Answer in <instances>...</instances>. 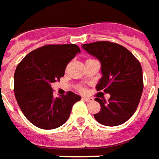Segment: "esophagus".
Instances as JSON below:
<instances>
[{
  "label": "esophagus",
  "instance_id": "esophagus-1",
  "mask_svg": "<svg viewBox=\"0 0 159 159\" xmlns=\"http://www.w3.org/2000/svg\"><path fill=\"white\" fill-rule=\"evenodd\" d=\"M82 100H83L84 102H90L93 101L92 98H89V97H82Z\"/></svg>",
  "mask_w": 159,
  "mask_h": 159
}]
</instances>
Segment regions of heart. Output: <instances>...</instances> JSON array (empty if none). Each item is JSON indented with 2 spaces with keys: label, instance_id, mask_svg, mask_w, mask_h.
I'll return each instance as SVG.
<instances>
[{
  "label": "heart",
  "instance_id": "1",
  "mask_svg": "<svg viewBox=\"0 0 159 159\" xmlns=\"http://www.w3.org/2000/svg\"><path fill=\"white\" fill-rule=\"evenodd\" d=\"M81 90H83V89H81Z\"/></svg>",
  "mask_w": 159,
  "mask_h": 159
}]
</instances>
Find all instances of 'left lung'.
<instances>
[{
	"label": "left lung",
	"mask_w": 159,
	"mask_h": 159,
	"mask_svg": "<svg viewBox=\"0 0 159 159\" xmlns=\"http://www.w3.org/2000/svg\"><path fill=\"white\" fill-rule=\"evenodd\" d=\"M87 53L102 65V77L97 91L109 93L108 102L95 98L101 110L93 116L105 126H118L127 122L137 110L143 89V70L139 61L126 48L116 43L99 41L82 44Z\"/></svg>",
	"instance_id": "1"
}]
</instances>
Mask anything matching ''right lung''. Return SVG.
<instances>
[{
	"label": "right lung",
	"instance_id": "1",
	"mask_svg": "<svg viewBox=\"0 0 159 159\" xmlns=\"http://www.w3.org/2000/svg\"><path fill=\"white\" fill-rule=\"evenodd\" d=\"M80 52L76 44H49L25 56L16 69L14 92L23 115L35 126L52 129L68 120L81 97L72 92L53 96L51 84L64 76L67 64Z\"/></svg>",
	"mask_w": 159,
	"mask_h": 159
}]
</instances>
